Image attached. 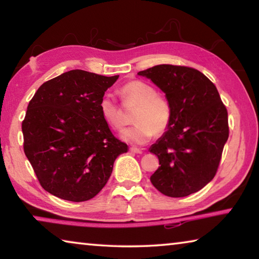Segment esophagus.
<instances>
[{
  "instance_id": "obj_1",
  "label": "esophagus",
  "mask_w": 259,
  "mask_h": 259,
  "mask_svg": "<svg viewBox=\"0 0 259 259\" xmlns=\"http://www.w3.org/2000/svg\"><path fill=\"white\" fill-rule=\"evenodd\" d=\"M130 152L136 153V154H142V153H143V150H140V148H138V147H135V146H133V147H130Z\"/></svg>"
}]
</instances>
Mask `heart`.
Returning a JSON list of instances; mask_svg holds the SVG:
<instances>
[{
    "mask_svg": "<svg viewBox=\"0 0 259 259\" xmlns=\"http://www.w3.org/2000/svg\"><path fill=\"white\" fill-rule=\"evenodd\" d=\"M120 96L124 106H136L133 114L135 125L122 133V138L137 145L147 143L154 134L161 135L168 130L172 117L171 104L164 95L156 93L155 88L142 80L126 82L120 89ZM99 114L109 128L120 130L124 120L116 103L103 96L99 100Z\"/></svg>",
    "mask_w": 259,
    "mask_h": 259,
    "instance_id": "obj_1",
    "label": "heart"
}]
</instances>
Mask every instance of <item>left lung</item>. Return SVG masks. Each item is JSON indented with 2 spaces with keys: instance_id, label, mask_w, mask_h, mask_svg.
Returning a JSON list of instances; mask_svg holds the SVG:
<instances>
[{
  "instance_id": "8db88e82",
  "label": "left lung",
  "mask_w": 259,
  "mask_h": 259,
  "mask_svg": "<svg viewBox=\"0 0 259 259\" xmlns=\"http://www.w3.org/2000/svg\"><path fill=\"white\" fill-rule=\"evenodd\" d=\"M138 75L151 78L172 109L168 131L150 150L161 164L151 176L153 186L170 198L200 191L216 175L230 133L217 88L188 66L156 65Z\"/></svg>"
}]
</instances>
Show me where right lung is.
Instances as JSON below:
<instances>
[{"label":"right lung","instance_id":"obj_1","mask_svg":"<svg viewBox=\"0 0 259 259\" xmlns=\"http://www.w3.org/2000/svg\"><path fill=\"white\" fill-rule=\"evenodd\" d=\"M119 75L73 69L38 88L21 123L24 152L38 183L63 200L93 199L128 145L99 114V100Z\"/></svg>","mask_w":259,"mask_h":259}]
</instances>
